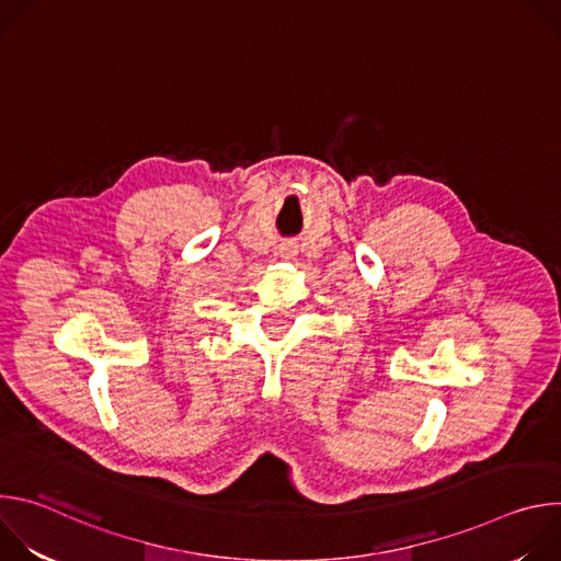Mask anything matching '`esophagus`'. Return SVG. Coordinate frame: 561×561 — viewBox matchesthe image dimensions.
<instances>
[{"instance_id": "34e87169", "label": "esophagus", "mask_w": 561, "mask_h": 561, "mask_svg": "<svg viewBox=\"0 0 561 561\" xmlns=\"http://www.w3.org/2000/svg\"><path fill=\"white\" fill-rule=\"evenodd\" d=\"M279 253H282L284 257H293V255H295V247H293V244H284V247L279 249Z\"/></svg>"}]
</instances>
